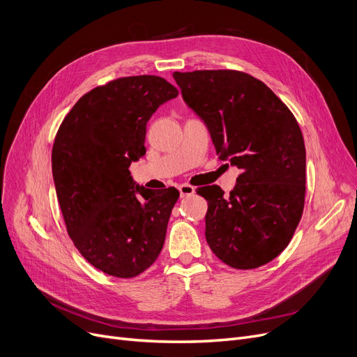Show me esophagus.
I'll use <instances>...</instances> for the list:
<instances>
[{
  "mask_svg": "<svg viewBox=\"0 0 357 357\" xmlns=\"http://www.w3.org/2000/svg\"><path fill=\"white\" fill-rule=\"evenodd\" d=\"M179 194H181V197H190V195H192L194 192H195V188L194 186H191V185H188V183H182V185H179Z\"/></svg>",
  "mask_w": 357,
  "mask_h": 357,
  "instance_id": "esophagus-1",
  "label": "esophagus"
}]
</instances>
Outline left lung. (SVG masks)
I'll return each mask as SVG.
<instances>
[{"instance_id":"8db88e82","label":"left lung","mask_w":357,"mask_h":357,"mask_svg":"<svg viewBox=\"0 0 357 357\" xmlns=\"http://www.w3.org/2000/svg\"><path fill=\"white\" fill-rule=\"evenodd\" d=\"M182 98L207 126L217 155L241 174L229 197L217 185L205 238L234 269L269 264L288 245L305 201V144L295 117L271 88L238 70L174 72Z\"/></svg>"}]
</instances>
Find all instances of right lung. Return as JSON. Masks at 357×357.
<instances>
[{
  "mask_svg": "<svg viewBox=\"0 0 357 357\" xmlns=\"http://www.w3.org/2000/svg\"><path fill=\"white\" fill-rule=\"evenodd\" d=\"M176 97L155 75L119 78L81 97L56 135L52 174L68 234L107 275L135 278L163 248L179 192L146 190L128 167L146 153L149 119Z\"/></svg>",
  "mask_w": 357,
  "mask_h": 357,
  "instance_id": "add662e5",
  "label": "right lung"
}]
</instances>
